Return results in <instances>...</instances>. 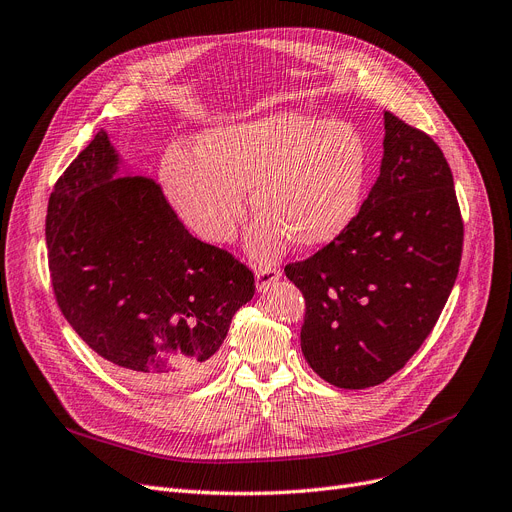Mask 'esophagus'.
<instances>
[{"label": "esophagus", "mask_w": 512, "mask_h": 512, "mask_svg": "<svg viewBox=\"0 0 512 512\" xmlns=\"http://www.w3.org/2000/svg\"><path fill=\"white\" fill-rule=\"evenodd\" d=\"M279 277H281V271L277 269V266H271V264L258 266V269H256V289L260 291V294H264V291L269 289Z\"/></svg>", "instance_id": "1"}]
</instances>
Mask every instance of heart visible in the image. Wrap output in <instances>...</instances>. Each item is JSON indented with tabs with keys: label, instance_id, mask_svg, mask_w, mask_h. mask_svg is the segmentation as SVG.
<instances>
[{
	"label": "heart",
	"instance_id": "obj_1",
	"mask_svg": "<svg viewBox=\"0 0 512 512\" xmlns=\"http://www.w3.org/2000/svg\"><path fill=\"white\" fill-rule=\"evenodd\" d=\"M160 179L181 221L210 243L233 237L250 191L260 216L250 248L269 260L287 239L321 248L350 227L367 185V148L344 120L277 112L202 133L193 158L168 156Z\"/></svg>",
	"mask_w": 512,
	"mask_h": 512
}]
</instances>
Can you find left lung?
<instances>
[{
    "label": "left lung",
    "instance_id": "obj_1",
    "mask_svg": "<svg viewBox=\"0 0 512 512\" xmlns=\"http://www.w3.org/2000/svg\"><path fill=\"white\" fill-rule=\"evenodd\" d=\"M383 120L379 177L350 227L285 266L306 300L302 354L344 389L383 383L421 348L454 287L465 235L440 145L392 112Z\"/></svg>",
    "mask_w": 512,
    "mask_h": 512
}]
</instances>
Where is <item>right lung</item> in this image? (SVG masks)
I'll use <instances>...</instances> for the list:
<instances>
[{
	"label": "right lung",
	"mask_w": 512,
	"mask_h": 512,
	"mask_svg": "<svg viewBox=\"0 0 512 512\" xmlns=\"http://www.w3.org/2000/svg\"><path fill=\"white\" fill-rule=\"evenodd\" d=\"M106 131L70 162L47 204L56 302L83 342L129 383L170 392L200 381L254 273L193 237L148 177L116 175Z\"/></svg>",
	"instance_id": "add662e5"
}]
</instances>
